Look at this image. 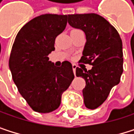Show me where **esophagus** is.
<instances>
[{"label":"esophagus","instance_id":"obj_1","mask_svg":"<svg viewBox=\"0 0 134 134\" xmlns=\"http://www.w3.org/2000/svg\"><path fill=\"white\" fill-rule=\"evenodd\" d=\"M72 70H73V72H74V74H75V72H76V69H77V65L76 64H72Z\"/></svg>","mask_w":134,"mask_h":134}]
</instances>
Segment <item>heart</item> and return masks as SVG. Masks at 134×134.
I'll return each mask as SVG.
<instances>
[{
  "mask_svg": "<svg viewBox=\"0 0 134 134\" xmlns=\"http://www.w3.org/2000/svg\"><path fill=\"white\" fill-rule=\"evenodd\" d=\"M79 31H81V30H80V29H72V32H79Z\"/></svg>",
  "mask_w": 134,
  "mask_h": 134,
  "instance_id": "heart-1",
  "label": "heart"
}]
</instances>
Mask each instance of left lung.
Wrapping results in <instances>:
<instances>
[{"instance_id":"obj_1","label":"left lung","mask_w":134,"mask_h":134,"mask_svg":"<svg viewBox=\"0 0 134 134\" xmlns=\"http://www.w3.org/2000/svg\"><path fill=\"white\" fill-rule=\"evenodd\" d=\"M69 24L85 33L86 43L81 61L93 65L90 70L76 69L77 77L85 81V105L95 109L107 99L123 72L122 41L117 29L96 13L68 15Z\"/></svg>"}]
</instances>
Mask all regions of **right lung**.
Listing matches in <instances>:
<instances>
[{
    "mask_svg": "<svg viewBox=\"0 0 134 134\" xmlns=\"http://www.w3.org/2000/svg\"><path fill=\"white\" fill-rule=\"evenodd\" d=\"M67 15L44 14L26 23L16 34L9 65L19 93L32 110L51 113L74 78L72 64L57 67L49 61L56 37L66 27Z\"/></svg>",
    "mask_w": 134,
    "mask_h": 134,
    "instance_id": "right-lung-1",
    "label": "right lung"
}]
</instances>
